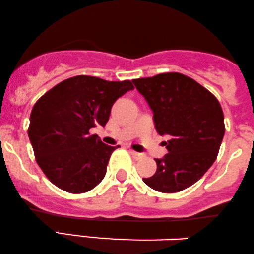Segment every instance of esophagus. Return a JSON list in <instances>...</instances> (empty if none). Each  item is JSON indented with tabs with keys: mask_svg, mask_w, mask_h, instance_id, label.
I'll return each mask as SVG.
<instances>
[{
	"mask_svg": "<svg viewBox=\"0 0 254 254\" xmlns=\"http://www.w3.org/2000/svg\"><path fill=\"white\" fill-rule=\"evenodd\" d=\"M130 154H132L134 159H136V160L142 159V158L145 157L144 154H142V153H139V152H135V151H133V150H130Z\"/></svg>",
	"mask_w": 254,
	"mask_h": 254,
	"instance_id": "34e87169",
	"label": "esophagus"
}]
</instances>
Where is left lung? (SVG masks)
Listing matches in <instances>:
<instances>
[{"label":"left lung","mask_w":254,"mask_h":254,"mask_svg":"<svg viewBox=\"0 0 254 254\" xmlns=\"http://www.w3.org/2000/svg\"><path fill=\"white\" fill-rule=\"evenodd\" d=\"M153 112L154 127L169 153L154 159L157 171L144 178L157 191L178 192L195 184L215 162L225 119L217 98L196 80L178 72L133 79Z\"/></svg>","instance_id":"left-lung-1"}]
</instances>
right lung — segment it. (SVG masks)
Instances as JSON below:
<instances>
[{
	"instance_id": "right-lung-1",
	"label": "right lung",
	"mask_w": 254,
	"mask_h": 254,
	"mask_svg": "<svg viewBox=\"0 0 254 254\" xmlns=\"http://www.w3.org/2000/svg\"><path fill=\"white\" fill-rule=\"evenodd\" d=\"M133 89L130 80L80 74L63 80L37 101L28 136L38 165L56 187L82 193L103 180L118 146L103 144L89 132L106 126L115 101Z\"/></svg>"
}]
</instances>
